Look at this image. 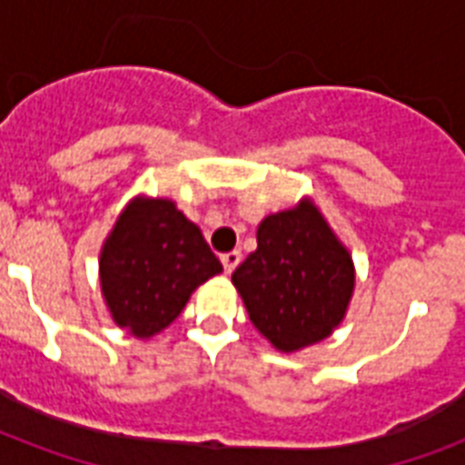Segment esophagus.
Masks as SVG:
<instances>
[{"label":"esophagus","instance_id":"34e87169","mask_svg":"<svg viewBox=\"0 0 465 465\" xmlns=\"http://www.w3.org/2000/svg\"><path fill=\"white\" fill-rule=\"evenodd\" d=\"M239 262H241V253H239V251H229V253L222 255V265H224L226 275H232Z\"/></svg>","mask_w":465,"mask_h":465}]
</instances>
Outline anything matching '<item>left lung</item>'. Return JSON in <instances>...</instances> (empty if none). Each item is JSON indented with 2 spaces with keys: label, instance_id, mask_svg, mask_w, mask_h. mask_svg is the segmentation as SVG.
<instances>
[{
  "label": "left lung",
  "instance_id": "obj_1",
  "mask_svg": "<svg viewBox=\"0 0 465 465\" xmlns=\"http://www.w3.org/2000/svg\"><path fill=\"white\" fill-rule=\"evenodd\" d=\"M258 248L232 282L251 323L280 352L316 345L342 323L354 292V262L311 197L268 214Z\"/></svg>",
  "mask_w": 465,
  "mask_h": 465
}]
</instances>
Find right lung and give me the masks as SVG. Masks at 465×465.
<instances>
[{"instance_id":"1","label":"right lung","mask_w":465,"mask_h":465,"mask_svg":"<svg viewBox=\"0 0 465 465\" xmlns=\"http://www.w3.org/2000/svg\"><path fill=\"white\" fill-rule=\"evenodd\" d=\"M222 272L200 226L168 197H133L98 255L101 294L113 323L149 340L181 316L190 294Z\"/></svg>"}]
</instances>
